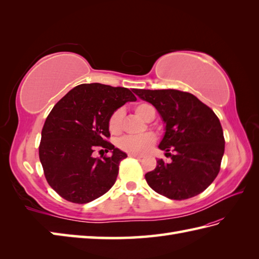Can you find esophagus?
Returning <instances> with one entry per match:
<instances>
[{
	"label": "esophagus",
	"mask_w": 259,
	"mask_h": 259,
	"mask_svg": "<svg viewBox=\"0 0 259 259\" xmlns=\"http://www.w3.org/2000/svg\"><path fill=\"white\" fill-rule=\"evenodd\" d=\"M129 157L137 158V159H140V158H142V156H141V155H137V153H129Z\"/></svg>",
	"instance_id": "1"
}]
</instances>
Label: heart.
<instances>
[{"label": "heart", "instance_id": "b5f03b06", "mask_svg": "<svg viewBox=\"0 0 259 259\" xmlns=\"http://www.w3.org/2000/svg\"><path fill=\"white\" fill-rule=\"evenodd\" d=\"M135 112L146 121L155 118V108L147 102L138 103L135 107ZM122 110L118 109L111 114L109 119V130L111 134H118L121 129ZM155 136L152 134H144L139 136H124L118 142L120 149L130 153H144L155 144Z\"/></svg>", "mask_w": 259, "mask_h": 259}]
</instances>
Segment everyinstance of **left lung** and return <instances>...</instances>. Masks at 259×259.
I'll use <instances>...</instances> for the list:
<instances>
[{"instance_id":"left-lung-1","label":"left lung","mask_w":259,"mask_h":259,"mask_svg":"<svg viewBox=\"0 0 259 259\" xmlns=\"http://www.w3.org/2000/svg\"><path fill=\"white\" fill-rule=\"evenodd\" d=\"M134 92L160 114L166 125L158 147L171 158L169 163L159 159L156 169L145 175L148 185L169 199L183 200L199 195L221 170L225 139L218 117L188 92L174 89Z\"/></svg>"}]
</instances>
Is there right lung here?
<instances>
[{
  "label": "right lung",
  "instance_id": "1",
  "mask_svg": "<svg viewBox=\"0 0 259 259\" xmlns=\"http://www.w3.org/2000/svg\"><path fill=\"white\" fill-rule=\"evenodd\" d=\"M136 100L126 88L83 83L53 107L43 125L38 156L49 185L65 200L90 202L114 185L126 153L107 141L109 119L125 102ZM97 146L113 155L93 158Z\"/></svg>",
  "mask_w": 259,
  "mask_h": 259
}]
</instances>
